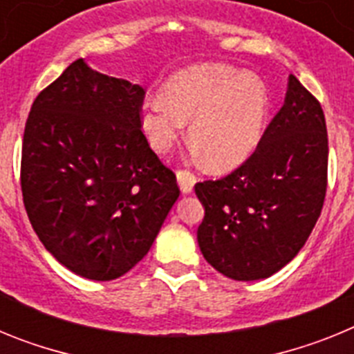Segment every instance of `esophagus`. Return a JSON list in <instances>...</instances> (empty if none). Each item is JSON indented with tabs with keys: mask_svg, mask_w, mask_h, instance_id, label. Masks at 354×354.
Instances as JSON below:
<instances>
[{
	"mask_svg": "<svg viewBox=\"0 0 354 354\" xmlns=\"http://www.w3.org/2000/svg\"><path fill=\"white\" fill-rule=\"evenodd\" d=\"M177 183H179L180 192L183 193H192L193 186L196 183V177L192 174V171L187 170H179L177 171Z\"/></svg>",
	"mask_w": 354,
	"mask_h": 354,
	"instance_id": "34e87169",
	"label": "esophagus"
}]
</instances>
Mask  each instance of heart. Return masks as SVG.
Instances as JSON below:
<instances>
[{
    "mask_svg": "<svg viewBox=\"0 0 354 354\" xmlns=\"http://www.w3.org/2000/svg\"><path fill=\"white\" fill-rule=\"evenodd\" d=\"M270 115L261 77L228 64H196L175 72L159 99L142 108V129L158 154H167L189 122V142L211 170L237 168L255 152Z\"/></svg>",
    "mask_w": 354,
    "mask_h": 354,
    "instance_id": "1",
    "label": "heart"
}]
</instances>
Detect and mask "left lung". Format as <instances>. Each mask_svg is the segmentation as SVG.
<instances>
[{
  "mask_svg": "<svg viewBox=\"0 0 354 354\" xmlns=\"http://www.w3.org/2000/svg\"><path fill=\"white\" fill-rule=\"evenodd\" d=\"M328 184L323 108L290 74L286 102L252 156L218 180L195 184L205 209L200 252L225 277L252 282L289 264L321 216Z\"/></svg>",
  "mask_w": 354,
  "mask_h": 354,
  "instance_id": "1",
  "label": "left lung"
}]
</instances>
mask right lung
Instances as JSON below:
<instances>
[{"instance_id":"1","label":"right lung","mask_w":354,"mask_h":354,"mask_svg":"<svg viewBox=\"0 0 354 354\" xmlns=\"http://www.w3.org/2000/svg\"><path fill=\"white\" fill-rule=\"evenodd\" d=\"M145 90L83 58L37 95L21 189L42 245L72 273L108 282L150 250L179 198L175 174L142 131Z\"/></svg>"}]
</instances>
